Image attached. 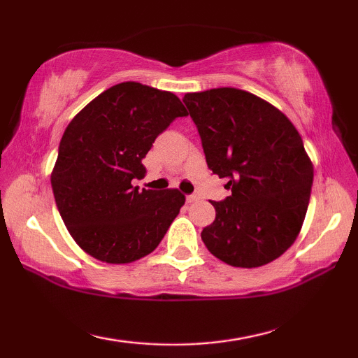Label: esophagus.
I'll return each instance as SVG.
<instances>
[{
	"instance_id": "esophagus-1",
	"label": "esophagus",
	"mask_w": 358,
	"mask_h": 358,
	"mask_svg": "<svg viewBox=\"0 0 358 358\" xmlns=\"http://www.w3.org/2000/svg\"><path fill=\"white\" fill-rule=\"evenodd\" d=\"M197 196H196V194H189V196H186V202L187 203H191V202H196L197 201Z\"/></svg>"
}]
</instances>
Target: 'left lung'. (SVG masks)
<instances>
[{
	"instance_id": "obj_1",
	"label": "left lung",
	"mask_w": 358,
	"mask_h": 358,
	"mask_svg": "<svg viewBox=\"0 0 358 358\" xmlns=\"http://www.w3.org/2000/svg\"><path fill=\"white\" fill-rule=\"evenodd\" d=\"M211 172L232 194L213 202L216 217L202 230L222 262L254 268L286 252L310 203L313 164L282 112L238 88L185 94Z\"/></svg>"
}]
</instances>
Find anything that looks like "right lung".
<instances>
[{"label":"right lung","instance_id":"1","mask_svg":"<svg viewBox=\"0 0 358 358\" xmlns=\"http://www.w3.org/2000/svg\"><path fill=\"white\" fill-rule=\"evenodd\" d=\"M171 92L123 82L82 108L66 128L52 172L59 215L85 252L129 264L153 252L180 213L178 189H138L142 159L175 118L186 117Z\"/></svg>","mask_w":358,"mask_h":358}]
</instances>
